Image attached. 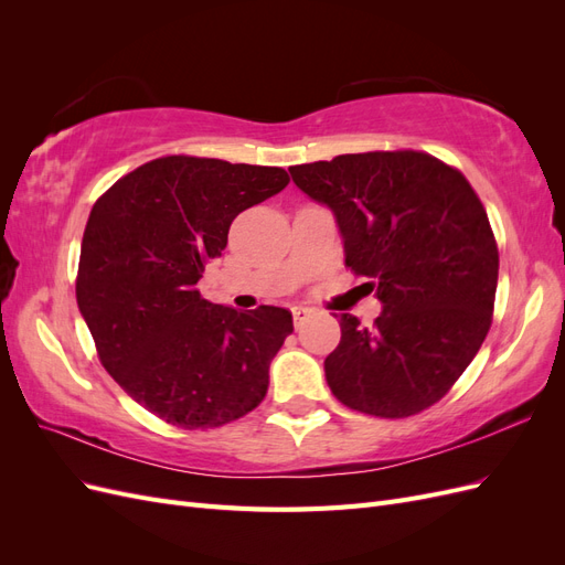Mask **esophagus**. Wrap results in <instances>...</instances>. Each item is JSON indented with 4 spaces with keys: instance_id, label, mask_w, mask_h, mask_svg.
Wrapping results in <instances>:
<instances>
[{
    "instance_id": "34e87169",
    "label": "esophagus",
    "mask_w": 565,
    "mask_h": 565,
    "mask_svg": "<svg viewBox=\"0 0 565 565\" xmlns=\"http://www.w3.org/2000/svg\"><path fill=\"white\" fill-rule=\"evenodd\" d=\"M309 313H311L309 306H295L292 316H295V324H297V328H299V322H301L306 316H309Z\"/></svg>"
}]
</instances>
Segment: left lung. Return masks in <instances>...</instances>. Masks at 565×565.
I'll use <instances>...</instances> for the list:
<instances>
[{"label":"left lung","mask_w":565,"mask_h":565,"mask_svg":"<svg viewBox=\"0 0 565 565\" xmlns=\"http://www.w3.org/2000/svg\"><path fill=\"white\" fill-rule=\"evenodd\" d=\"M330 207L344 262L382 301L372 328L339 318L324 380L351 409L409 417L440 401L492 322L500 254L488 214L457 169L426 152H355L289 167Z\"/></svg>","instance_id":"left-lung-1"}]
</instances>
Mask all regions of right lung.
Masks as SVG:
<instances>
[{"instance_id": "right-lung-1", "label": "right lung", "mask_w": 565, "mask_h": 565, "mask_svg": "<svg viewBox=\"0 0 565 565\" xmlns=\"http://www.w3.org/2000/svg\"><path fill=\"white\" fill-rule=\"evenodd\" d=\"M287 183L280 167L169 156L96 200L77 306L100 363L148 413L181 429H212L264 401L292 313L237 311L202 299L195 285L226 247L233 218Z\"/></svg>"}]
</instances>
